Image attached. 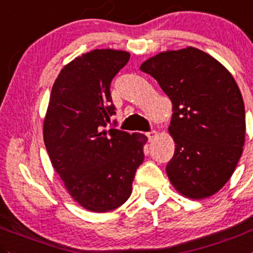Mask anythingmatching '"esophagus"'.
I'll return each mask as SVG.
<instances>
[{
  "label": "esophagus",
  "instance_id": "esophagus-1",
  "mask_svg": "<svg viewBox=\"0 0 253 253\" xmlns=\"http://www.w3.org/2000/svg\"><path fill=\"white\" fill-rule=\"evenodd\" d=\"M146 136H148V139L149 140H154V139L156 138V136H158V131H155V130H151V131H149V133H146Z\"/></svg>",
  "mask_w": 253,
  "mask_h": 253
}]
</instances>
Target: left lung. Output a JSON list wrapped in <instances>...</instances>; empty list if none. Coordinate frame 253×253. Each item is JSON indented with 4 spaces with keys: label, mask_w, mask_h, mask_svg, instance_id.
I'll list each match as a JSON object with an SVG mask.
<instances>
[{
    "label": "left lung",
    "mask_w": 253,
    "mask_h": 253,
    "mask_svg": "<svg viewBox=\"0 0 253 253\" xmlns=\"http://www.w3.org/2000/svg\"><path fill=\"white\" fill-rule=\"evenodd\" d=\"M172 103L175 153L167 174L190 199L217 192L242 155L246 118L239 85L215 58L194 47L159 53L140 66Z\"/></svg>",
    "instance_id": "left-lung-1"
}]
</instances>
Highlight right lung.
I'll list each match as a JSON object with an SVG mask.
<instances>
[{
  "instance_id": "obj_1",
  "label": "right lung",
  "mask_w": 253,
  "mask_h": 253,
  "mask_svg": "<svg viewBox=\"0 0 253 253\" xmlns=\"http://www.w3.org/2000/svg\"><path fill=\"white\" fill-rule=\"evenodd\" d=\"M124 50L94 49L57 77L43 124L50 163L74 200L93 212L128 200L148 138L108 128L115 114L110 84L128 63Z\"/></svg>"
}]
</instances>
